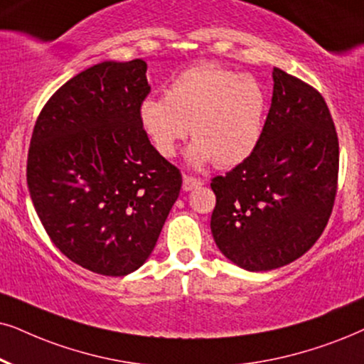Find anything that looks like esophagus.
I'll return each instance as SVG.
<instances>
[{"mask_svg": "<svg viewBox=\"0 0 364 364\" xmlns=\"http://www.w3.org/2000/svg\"><path fill=\"white\" fill-rule=\"evenodd\" d=\"M201 185H203V181H201L200 178H195V176L183 178V191H191L195 190V188H200Z\"/></svg>", "mask_w": 364, "mask_h": 364, "instance_id": "esophagus-1", "label": "esophagus"}]
</instances>
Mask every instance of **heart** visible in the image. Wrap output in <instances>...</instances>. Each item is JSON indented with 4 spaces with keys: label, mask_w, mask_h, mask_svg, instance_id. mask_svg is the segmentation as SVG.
<instances>
[{
    "label": "heart",
    "mask_w": 364,
    "mask_h": 364,
    "mask_svg": "<svg viewBox=\"0 0 364 364\" xmlns=\"http://www.w3.org/2000/svg\"><path fill=\"white\" fill-rule=\"evenodd\" d=\"M265 112L267 94L259 80L218 63H200L171 82L166 97L142 100L139 122L163 158L176 154L191 129L190 163L203 166L213 161L227 169L254 154Z\"/></svg>",
    "instance_id": "obj_1"
}]
</instances>
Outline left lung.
<instances>
[{"mask_svg": "<svg viewBox=\"0 0 364 364\" xmlns=\"http://www.w3.org/2000/svg\"><path fill=\"white\" fill-rule=\"evenodd\" d=\"M264 134L250 158L211 179V233L250 272L287 265L317 242L333 211L339 142L323 95L274 67Z\"/></svg>", "mask_w": 364, "mask_h": 364, "instance_id": "1", "label": "left lung"}]
</instances>
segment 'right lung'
Returning a JSON list of instances; mask_svg holds the SVG:
<instances>
[{
    "label": "right lung",
    "mask_w": 364,
    "mask_h": 364,
    "mask_svg": "<svg viewBox=\"0 0 364 364\" xmlns=\"http://www.w3.org/2000/svg\"><path fill=\"white\" fill-rule=\"evenodd\" d=\"M144 60L102 62L63 84L41 109L26 181L50 240L73 264L127 275L154 250L181 173L139 122L151 87Z\"/></svg>",
    "instance_id": "obj_1"
}]
</instances>
